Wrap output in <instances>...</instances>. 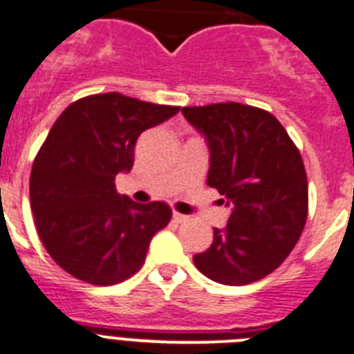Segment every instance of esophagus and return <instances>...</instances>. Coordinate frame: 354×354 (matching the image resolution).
Wrapping results in <instances>:
<instances>
[{
    "mask_svg": "<svg viewBox=\"0 0 354 354\" xmlns=\"http://www.w3.org/2000/svg\"><path fill=\"white\" fill-rule=\"evenodd\" d=\"M173 221L178 222V224H181V222H187V221H189V216H187V215H181V213L174 212V213H173Z\"/></svg>",
    "mask_w": 354,
    "mask_h": 354,
    "instance_id": "obj_1",
    "label": "esophagus"
}]
</instances>
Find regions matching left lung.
<instances>
[{"label":"left lung","instance_id":"1","mask_svg":"<svg viewBox=\"0 0 354 354\" xmlns=\"http://www.w3.org/2000/svg\"><path fill=\"white\" fill-rule=\"evenodd\" d=\"M209 148L206 183L231 206L224 229L196 254L203 275L225 286H245L284 263L301 236L308 213L305 165L273 114L238 102L183 107Z\"/></svg>","mask_w":354,"mask_h":354}]
</instances>
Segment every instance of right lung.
<instances>
[{
    "label": "right lung",
    "instance_id": "right-lung-1",
    "mask_svg": "<svg viewBox=\"0 0 354 354\" xmlns=\"http://www.w3.org/2000/svg\"><path fill=\"white\" fill-rule=\"evenodd\" d=\"M180 111L122 93L70 104L35 157L30 201L38 236L54 263L75 279L113 286L145 264L149 241L169 224L162 201L133 203L116 192L145 130Z\"/></svg>",
    "mask_w": 354,
    "mask_h": 354
}]
</instances>
